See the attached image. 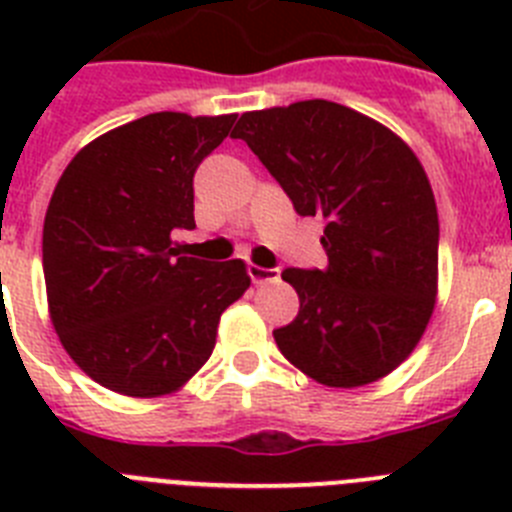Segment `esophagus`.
I'll use <instances>...</instances> for the list:
<instances>
[{"mask_svg": "<svg viewBox=\"0 0 512 512\" xmlns=\"http://www.w3.org/2000/svg\"><path fill=\"white\" fill-rule=\"evenodd\" d=\"M248 274H251L253 284H266V282H277L279 269H266V266H248Z\"/></svg>", "mask_w": 512, "mask_h": 512, "instance_id": "34e87169", "label": "esophagus"}]
</instances>
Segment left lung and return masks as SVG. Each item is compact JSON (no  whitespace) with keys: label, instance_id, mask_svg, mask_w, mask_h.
<instances>
[{"label":"left lung","instance_id":"8db88e82","mask_svg":"<svg viewBox=\"0 0 512 512\" xmlns=\"http://www.w3.org/2000/svg\"><path fill=\"white\" fill-rule=\"evenodd\" d=\"M287 192L323 217L325 269H284L300 312L279 351L328 387L377 382L408 359L433 315L438 212L405 140L372 117L307 99L246 112L233 130Z\"/></svg>","mask_w":512,"mask_h":512}]
</instances>
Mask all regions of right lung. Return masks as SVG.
Returning <instances> with one entry per match:
<instances>
[{"label": "right lung", "mask_w": 512, "mask_h": 512, "mask_svg": "<svg viewBox=\"0 0 512 512\" xmlns=\"http://www.w3.org/2000/svg\"><path fill=\"white\" fill-rule=\"evenodd\" d=\"M233 122L153 112L81 148L53 189L43 225L53 328L107 390H179L251 284L241 259L215 264L174 248V230L194 228V171Z\"/></svg>", "instance_id": "1"}]
</instances>
